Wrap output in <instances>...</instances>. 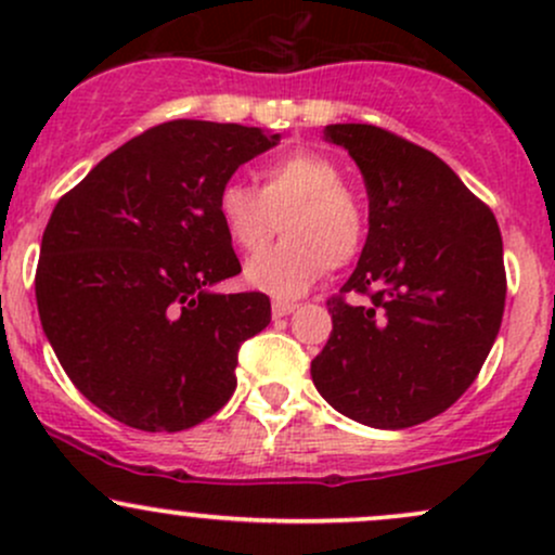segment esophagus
<instances>
[{"mask_svg": "<svg viewBox=\"0 0 555 555\" xmlns=\"http://www.w3.org/2000/svg\"><path fill=\"white\" fill-rule=\"evenodd\" d=\"M295 310H297V305H295V302H282V299H276V302L271 305V313H273V318H284V315L295 313Z\"/></svg>", "mask_w": 555, "mask_h": 555, "instance_id": "34e87169", "label": "esophagus"}]
</instances>
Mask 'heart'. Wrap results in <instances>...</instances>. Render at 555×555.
I'll use <instances>...</instances> for the list:
<instances>
[{
    "label": "heart",
    "mask_w": 555,
    "mask_h": 555,
    "mask_svg": "<svg viewBox=\"0 0 555 555\" xmlns=\"http://www.w3.org/2000/svg\"><path fill=\"white\" fill-rule=\"evenodd\" d=\"M258 180V190L229 180L216 193V219L242 253L260 250L282 219L286 240L247 260V286L271 297H297L328 266L358 256L365 214L334 162L299 151L266 164Z\"/></svg>",
    "instance_id": "obj_1"
}]
</instances>
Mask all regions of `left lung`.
<instances>
[{
	"label": "left lung",
	"instance_id": "left-lung-1",
	"mask_svg": "<svg viewBox=\"0 0 555 555\" xmlns=\"http://www.w3.org/2000/svg\"><path fill=\"white\" fill-rule=\"evenodd\" d=\"M367 190V240L328 299L331 336L310 365L323 399L354 423L401 430L467 391L499 336L506 271L495 216L449 164L373 125H328Z\"/></svg>",
	"mask_w": 555,
	"mask_h": 555
}]
</instances>
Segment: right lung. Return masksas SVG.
Listing matches in <instances>:
<instances>
[{
	"instance_id": "obj_1",
	"label": "right lung",
	"mask_w": 555,
	"mask_h": 555,
	"mask_svg": "<svg viewBox=\"0 0 555 555\" xmlns=\"http://www.w3.org/2000/svg\"><path fill=\"white\" fill-rule=\"evenodd\" d=\"M260 127L175 119L127 140L54 206L36 302L78 391L149 433L216 415L234 393L240 344L271 323L260 292L221 295L242 271L216 193L279 145Z\"/></svg>"
}]
</instances>
